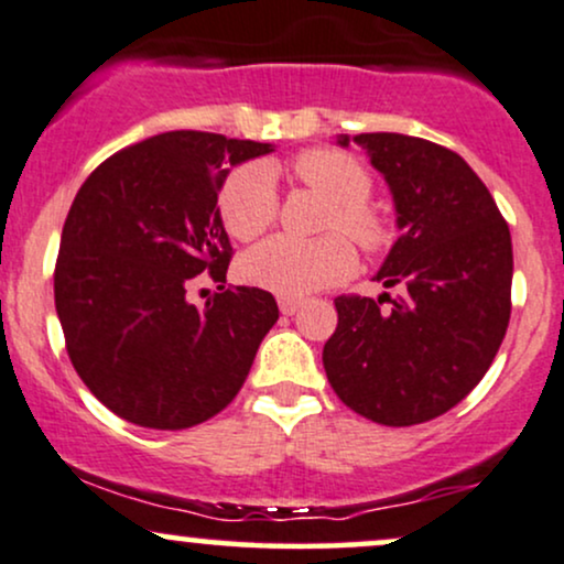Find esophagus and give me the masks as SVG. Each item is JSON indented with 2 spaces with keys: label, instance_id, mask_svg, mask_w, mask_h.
<instances>
[{
  "label": "esophagus",
  "instance_id": "34e87169",
  "mask_svg": "<svg viewBox=\"0 0 564 564\" xmlns=\"http://www.w3.org/2000/svg\"><path fill=\"white\" fill-rule=\"evenodd\" d=\"M297 308H301V301H295V297H280V311L284 316L297 314Z\"/></svg>",
  "mask_w": 564,
  "mask_h": 564
}]
</instances>
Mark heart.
<instances>
[{
  "mask_svg": "<svg viewBox=\"0 0 564 564\" xmlns=\"http://www.w3.org/2000/svg\"><path fill=\"white\" fill-rule=\"evenodd\" d=\"M293 176L333 210L324 229L346 231L364 250H380L390 240V227L367 205L372 178L367 169L337 150H306L290 165ZM218 216L235 240L250 242L271 227L276 216L274 174L263 163H245L229 171L218 189ZM343 235H327L316 242H297L290 237H271L248 250L240 274L253 288L282 297H303L346 280L356 267L354 245Z\"/></svg>",
  "mask_w": 564,
  "mask_h": 564,
  "instance_id": "1",
  "label": "heart"
}]
</instances>
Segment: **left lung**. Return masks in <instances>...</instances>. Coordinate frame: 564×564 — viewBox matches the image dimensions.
<instances>
[{
	"label": "left lung",
	"instance_id": "obj_1",
	"mask_svg": "<svg viewBox=\"0 0 564 564\" xmlns=\"http://www.w3.org/2000/svg\"><path fill=\"white\" fill-rule=\"evenodd\" d=\"M346 134L337 144L348 148ZM386 176L401 237L375 280L399 297H335L324 372L346 406L388 427L435 420L482 380L512 311V237L465 158L420 137L356 134Z\"/></svg>",
	"mask_w": 564,
	"mask_h": 564
}]
</instances>
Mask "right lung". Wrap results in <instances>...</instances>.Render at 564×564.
Returning a JSON list of instances; mask_svg holds the SVG:
<instances>
[{
    "instance_id": "right-lung-1",
    "label": "right lung",
    "mask_w": 564,
    "mask_h": 564,
    "mask_svg": "<svg viewBox=\"0 0 564 564\" xmlns=\"http://www.w3.org/2000/svg\"><path fill=\"white\" fill-rule=\"evenodd\" d=\"M274 148L208 131H165L99 163L65 218L55 308L84 386L139 427L184 430L240 393L280 319L274 295L227 288L218 189L229 165ZM219 293L188 303L197 273Z\"/></svg>"
}]
</instances>
